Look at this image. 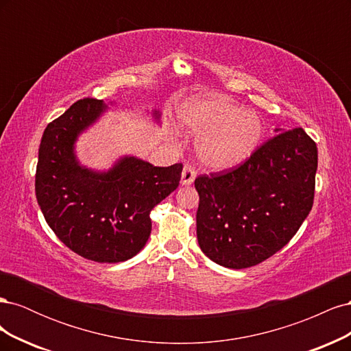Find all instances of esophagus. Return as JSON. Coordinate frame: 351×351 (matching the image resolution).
Masks as SVG:
<instances>
[{
	"label": "esophagus",
	"instance_id": "1",
	"mask_svg": "<svg viewBox=\"0 0 351 351\" xmlns=\"http://www.w3.org/2000/svg\"><path fill=\"white\" fill-rule=\"evenodd\" d=\"M195 178H196L195 168L190 167V165H186V167L183 168V173H182V184H183V186L193 184Z\"/></svg>",
	"mask_w": 351,
	"mask_h": 351
}]
</instances>
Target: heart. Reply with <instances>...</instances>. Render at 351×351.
Returning a JSON list of instances; mask_svg holds the SVG:
<instances>
[{
    "label": "heart",
    "instance_id": "b5f03b06",
    "mask_svg": "<svg viewBox=\"0 0 351 351\" xmlns=\"http://www.w3.org/2000/svg\"><path fill=\"white\" fill-rule=\"evenodd\" d=\"M180 123L195 136L199 161L214 169L240 167L258 151L263 136L261 117L226 97L195 98L183 104Z\"/></svg>",
    "mask_w": 351,
    "mask_h": 351
}]
</instances>
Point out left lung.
I'll list each match as a JSON object with an SVG mask.
<instances>
[{
    "instance_id": "1",
    "label": "left lung",
    "mask_w": 351,
    "mask_h": 351,
    "mask_svg": "<svg viewBox=\"0 0 351 351\" xmlns=\"http://www.w3.org/2000/svg\"><path fill=\"white\" fill-rule=\"evenodd\" d=\"M275 132L239 168L195 180L199 247L226 268H249L272 256L312 209L316 143L302 127Z\"/></svg>"
}]
</instances>
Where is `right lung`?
Wrapping results in <instances>:
<instances>
[{"label":"right lung","instance_id":"right-lung-1","mask_svg":"<svg viewBox=\"0 0 351 351\" xmlns=\"http://www.w3.org/2000/svg\"><path fill=\"white\" fill-rule=\"evenodd\" d=\"M114 102L80 99L49 123L42 136L35 192L47 224L66 246L101 263L136 256L151 236V210L178 187L182 164L154 167L133 155L108 169L83 165L76 154L80 134ZM162 112L152 110L161 124Z\"/></svg>","mask_w":351,"mask_h":351}]
</instances>
